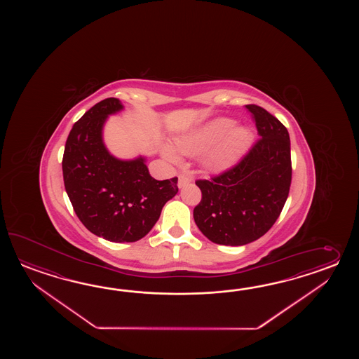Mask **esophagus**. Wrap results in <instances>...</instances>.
<instances>
[{
  "label": "esophagus",
  "mask_w": 359,
  "mask_h": 359,
  "mask_svg": "<svg viewBox=\"0 0 359 359\" xmlns=\"http://www.w3.org/2000/svg\"><path fill=\"white\" fill-rule=\"evenodd\" d=\"M191 180L187 176H184V175H180L178 177V187L180 189H182L184 186H187V184H190Z\"/></svg>",
  "instance_id": "esophagus-1"
}]
</instances>
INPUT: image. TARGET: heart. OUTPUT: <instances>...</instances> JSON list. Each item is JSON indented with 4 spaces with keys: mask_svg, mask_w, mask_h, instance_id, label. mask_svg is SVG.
Returning <instances> with one entry per match:
<instances>
[{
    "mask_svg": "<svg viewBox=\"0 0 359 359\" xmlns=\"http://www.w3.org/2000/svg\"><path fill=\"white\" fill-rule=\"evenodd\" d=\"M252 130L236 127L231 118H217L195 130L178 136L175 149L181 155H201V165L208 170H221L233 165L241 159L252 145ZM163 155L169 161H181L178 154L169 146L163 147Z\"/></svg>",
    "mask_w": 359,
    "mask_h": 359,
    "instance_id": "obj_1",
    "label": "heart"
}]
</instances>
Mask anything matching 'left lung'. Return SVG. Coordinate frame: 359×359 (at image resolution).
<instances>
[{
  "mask_svg": "<svg viewBox=\"0 0 359 359\" xmlns=\"http://www.w3.org/2000/svg\"><path fill=\"white\" fill-rule=\"evenodd\" d=\"M246 109L262 138L233 168L210 181H196L203 198L194 219L214 244L241 246L258 240L275 224L289 196V132L263 107Z\"/></svg>",
  "mask_w": 359,
  "mask_h": 359,
  "instance_id": "obj_1",
  "label": "left lung"
}]
</instances>
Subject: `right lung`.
I'll return each instance as SVG.
<instances>
[{
  "mask_svg": "<svg viewBox=\"0 0 359 359\" xmlns=\"http://www.w3.org/2000/svg\"><path fill=\"white\" fill-rule=\"evenodd\" d=\"M123 107L114 97L102 100L73 126L62 156V176L86 229L113 243H135L151 231L163 206L176 196L178 178L156 181L145 156L123 161L109 153L104 126L109 115Z\"/></svg>",
  "mask_w": 359,
  "mask_h": 359,
  "instance_id": "add662e5",
  "label": "right lung"
}]
</instances>
